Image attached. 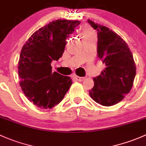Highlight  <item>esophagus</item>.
<instances>
[{"instance_id": "1", "label": "esophagus", "mask_w": 146, "mask_h": 146, "mask_svg": "<svg viewBox=\"0 0 146 146\" xmlns=\"http://www.w3.org/2000/svg\"><path fill=\"white\" fill-rule=\"evenodd\" d=\"M75 80H76L77 81H79V82H82L85 80V78H82V77H78V76H74L73 77Z\"/></svg>"}]
</instances>
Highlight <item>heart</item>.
Wrapping results in <instances>:
<instances>
[{
  "label": "heart",
  "instance_id": "heart-1",
  "mask_svg": "<svg viewBox=\"0 0 146 146\" xmlns=\"http://www.w3.org/2000/svg\"><path fill=\"white\" fill-rule=\"evenodd\" d=\"M78 33H79V36L81 37L83 41L87 40L90 39V38H94V37H96V35H95L93 29L88 27H83V28L80 29Z\"/></svg>",
  "mask_w": 146,
  "mask_h": 146
}]
</instances>
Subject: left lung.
<instances>
[{
    "instance_id": "obj_1",
    "label": "left lung",
    "mask_w": 146,
    "mask_h": 146,
    "mask_svg": "<svg viewBox=\"0 0 146 146\" xmlns=\"http://www.w3.org/2000/svg\"><path fill=\"white\" fill-rule=\"evenodd\" d=\"M89 24L97 31V55L106 67L94 78V85L90 90L94 101L104 106H111L125 98L131 90L136 76L132 53L128 45L119 35L108 27Z\"/></svg>"
}]
</instances>
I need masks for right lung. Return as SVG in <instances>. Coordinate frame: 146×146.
<instances>
[{"label": "right lung", "mask_w": 146, "mask_h": 146, "mask_svg": "<svg viewBox=\"0 0 146 146\" xmlns=\"http://www.w3.org/2000/svg\"><path fill=\"white\" fill-rule=\"evenodd\" d=\"M80 22L52 21L33 33L21 49L18 63L19 85L27 99L38 108L54 107L72 85L68 76L52 73L51 63L61 57L66 38Z\"/></svg>", "instance_id": "add662e5"}]
</instances>
